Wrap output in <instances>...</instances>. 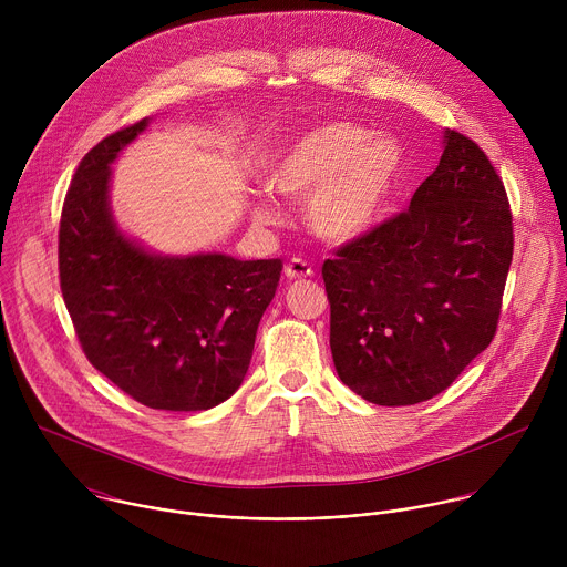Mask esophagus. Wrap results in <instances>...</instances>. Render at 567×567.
Listing matches in <instances>:
<instances>
[{
  "instance_id": "esophagus-1",
  "label": "esophagus",
  "mask_w": 567,
  "mask_h": 567,
  "mask_svg": "<svg viewBox=\"0 0 567 567\" xmlns=\"http://www.w3.org/2000/svg\"><path fill=\"white\" fill-rule=\"evenodd\" d=\"M311 274H313L311 267H309L305 260H300V258L289 260L287 267H285V276H287L289 280H302V278H309Z\"/></svg>"
}]
</instances>
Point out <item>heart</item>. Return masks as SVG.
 <instances>
[{
    "label": "heart",
    "instance_id": "1",
    "mask_svg": "<svg viewBox=\"0 0 567 567\" xmlns=\"http://www.w3.org/2000/svg\"><path fill=\"white\" fill-rule=\"evenodd\" d=\"M403 173L406 150L396 136L330 121L287 141L271 156L265 184L282 197H307L305 219L318 237L352 241L381 221ZM254 217L271 221V204L258 199Z\"/></svg>",
    "mask_w": 567,
    "mask_h": 567
}]
</instances>
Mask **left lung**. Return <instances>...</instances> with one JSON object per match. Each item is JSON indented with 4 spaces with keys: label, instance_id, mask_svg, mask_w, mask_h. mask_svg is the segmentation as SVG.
Masks as SVG:
<instances>
[{
    "label": "left lung",
    "instance_id": "left-lung-1",
    "mask_svg": "<svg viewBox=\"0 0 567 567\" xmlns=\"http://www.w3.org/2000/svg\"><path fill=\"white\" fill-rule=\"evenodd\" d=\"M512 254L498 173L477 143L446 130L409 210L322 265L341 381L377 406L446 390L496 334Z\"/></svg>",
    "mask_w": 567,
    "mask_h": 567
}]
</instances>
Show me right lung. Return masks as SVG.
Here are the masks:
<instances>
[{
  "mask_svg": "<svg viewBox=\"0 0 567 567\" xmlns=\"http://www.w3.org/2000/svg\"><path fill=\"white\" fill-rule=\"evenodd\" d=\"M143 118L92 147L60 217V289L90 363L147 409L208 411L245 381L280 260L161 256L112 215V164Z\"/></svg>",
  "mask_w": 567,
  "mask_h": 567,
  "instance_id": "1",
  "label": "right lung"
}]
</instances>
